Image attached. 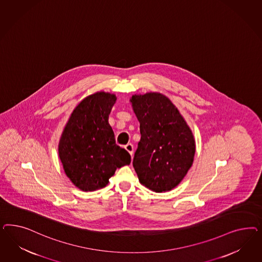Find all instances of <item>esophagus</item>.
I'll return each mask as SVG.
<instances>
[{
  "label": "esophagus",
  "instance_id": "34e87169",
  "mask_svg": "<svg viewBox=\"0 0 262 262\" xmlns=\"http://www.w3.org/2000/svg\"><path fill=\"white\" fill-rule=\"evenodd\" d=\"M125 149H126V151L132 156V158H133V155H134V146L132 145V144H127L125 146Z\"/></svg>",
  "mask_w": 262,
  "mask_h": 262
}]
</instances>
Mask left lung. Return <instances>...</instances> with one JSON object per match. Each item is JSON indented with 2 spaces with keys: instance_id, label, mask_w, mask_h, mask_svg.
<instances>
[{
  "instance_id": "left-lung-1",
  "label": "left lung",
  "mask_w": 262,
  "mask_h": 262,
  "mask_svg": "<svg viewBox=\"0 0 262 262\" xmlns=\"http://www.w3.org/2000/svg\"><path fill=\"white\" fill-rule=\"evenodd\" d=\"M129 102L140 123L141 138L133 162L138 180L158 193L172 190L193 164L196 145L192 130L161 93L135 94Z\"/></svg>"
}]
</instances>
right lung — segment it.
Wrapping results in <instances>:
<instances>
[{
	"instance_id": "obj_1",
	"label": "right lung",
	"mask_w": 262,
	"mask_h": 262,
	"mask_svg": "<svg viewBox=\"0 0 262 262\" xmlns=\"http://www.w3.org/2000/svg\"><path fill=\"white\" fill-rule=\"evenodd\" d=\"M116 96L96 92L75 107L58 143V156L64 172L82 191H95L107 185L117 168L130 163V156L116 145L108 124Z\"/></svg>"
}]
</instances>
